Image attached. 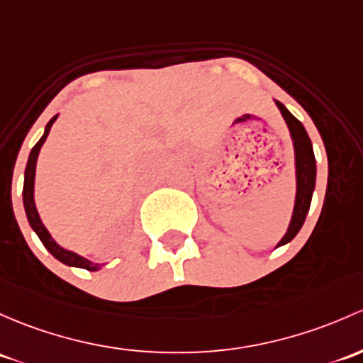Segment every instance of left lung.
I'll return each mask as SVG.
<instances>
[{
  "instance_id": "left-lung-1",
  "label": "left lung",
  "mask_w": 363,
  "mask_h": 363,
  "mask_svg": "<svg viewBox=\"0 0 363 363\" xmlns=\"http://www.w3.org/2000/svg\"><path fill=\"white\" fill-rule=\"evenodd\" d=\"M277 102L278 109H280L281 116H284L285 123H287L289 130H291L292 144H294V155H296V201H294V212L291 217V224H289L287 233L284 238L277 243L278 247L289 243L294 236L299 233L303 228L306 213L310 211L311 196L315 191V182H316V162H315V152H313L311 140L308 137L306 128L303 127L299 120L285 108L281 102Z\"/></svg>"
}]
</instances>
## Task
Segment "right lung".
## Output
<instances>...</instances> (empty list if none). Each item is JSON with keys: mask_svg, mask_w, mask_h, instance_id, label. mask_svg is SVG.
Wrapping results in <instances>:
<instances>
[{"mask_svg": "<svg viewBox=\"0 0 363 363\" xmlns=\"http://www.w3.org/2000/svg\"><path fill=\"white\" fill-rule=\"evenodd\" d=\"M57 120V116H53L50 121L47 123L45 127V133L40 140L36 143V146L30 150L29 160H28V165H26V174H24V189H22V200H24V208H26V216H28V220L33 228V231L36 233L38 238L41 240V243L45 245L47 249L55 259H59L60 262L67 266H74V268H83V269H89V272H97L101 269L104 264H97V262H91L89 259L82 257V255L74 254V252L62 249L55 240L52 238V235L48 233L45 224L41 223L40 219V213H38L36 203H34V177H36V162H38V155H40L41 146L45 144L47 140L48 133H50V128L53 125V121Z\"/></svg>", "mask_w": 363, "mask_h": 363, "instance_id": "obj_1", "label": "right lung"}]
</instances>
